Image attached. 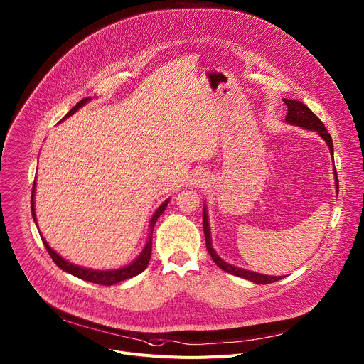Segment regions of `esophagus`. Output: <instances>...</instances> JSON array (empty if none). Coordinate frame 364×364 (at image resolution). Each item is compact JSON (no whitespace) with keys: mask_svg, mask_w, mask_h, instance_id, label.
Returning <instances> with one entry per match:
<instances>
[{"mask_svg":"<svg viewBox=\"0 0 364 364\" xmlns=\"http://www.w3.org/2000/svg\"><path fill=\"white\" fill-rule=\"evenodd\" d=\"M205 183V174L202 172H193L192 176H190V184L192 186H200Z\"/></svg>","mask_w":364,"mask_h":364,"instance_id":"obj_1","label":"esophagus"}]
</instances>
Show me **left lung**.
Segmentation results:
<instances>
[{
  "label": "left lung",
  "instance_id": "left-lung-1",
  "mask_svg": "<svg viewBox=\"0 0 364 364\" xmlns=\"http://www.w3.org/2000/svg\"><path fill=\"white\" fill-rule=\"evenodd\" d=\"M284 105L288 106V114H286L284 121L291 124V125H295V127H301L304 129H310V131H316L317 134H320V137L326 141V144L329 146V150L332 153V158H333V143H332V137L331 134L328 132L326 127H324V124L316 117V114L305 106L304 103L298 102V100H289V99H283ZM335 176V184H336V188L339 186L338 183V176H336V169L333 172ZM203 233H205V242H206V250L209 252V255H211V258L214 259V262L220 267L221 270L230 273V274H235L237 277H242V279H246V280H251L254 283H258V284H267V283H273V282H277L280 280L283 276H267V274H259V273H255V272H250V270H245V269H239V267H235L232 264L225 262L224 259H221L217 252L214 251L213 247V240H211V230H209V223H208V213H206V206H203Z\"/></svg>",
  "mask_w": 364,
  "mask_h": 364
}]
</instances>
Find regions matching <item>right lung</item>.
Here are the masks:
<instances>
[{
    "mask_svg": "<svg viewBox=\"0 0 364 364\" xmlns=\"http://www.w3.org/2000/svg\"><path fill=\"white\" fill-rule=\"evenodd\" d=\"M91 99L87 97V99H82L80 103H76L68 113H66V118L72 117V114L78 110L80 107H82L85 103H88ZM35 183L32 186V196H31V211H32V217H33V221L36 224V217H35ZM169 203V199H166L158 209L155 211V214H153L151 220H150V224H149V237H147V242L143 247V251L140 252V255L134 259L131 264L122 267V269H117V270H92V269H85V267H80V265H75L69 261H66L65 258H62L59 254H57L54 250H51V246L47 243V240L43 237L41 235V239H43V243L46 246L47 252L50 254L51 259L55 262L57 267H60V269L75 277H80L82 280H87V282H91V283H97V284H105V286H110V284H114V283H119L122 280H127V279H131L134 276L140 274L141 272L146 270V267L149 264V259H150V255H151V235H153V227H155L158 218L162 215V213L166 209Z\"/></svg>",
    "mask_w": 364,
    "mask_h": 364,
    "instance_id": "1",
    "label": "right lung"
}]
</instances>
